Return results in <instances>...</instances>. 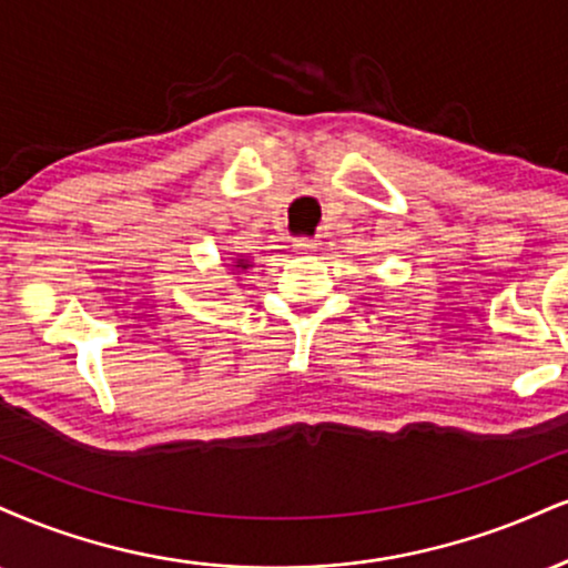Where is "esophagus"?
<instances>
[{"instance_id":"obj_1","label":"esophagus","mask_w":568,"mask_h":568,"mask_svg":"<svg viewBox=\"0 0 568 568\" xmlns=\"http://www.w3.org/2000/svg\"><path fill=\"white\" fill-rule=\"evenodd\" d=\"M293 251H296L298 256H310L317 251V241H306V237H302V241L293 243Z\"/></svg>"}]
</instances>
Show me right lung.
Wrapping results in <instances>:
<instances>
[{
    "instance_id": "obj_1",
    "label": "right lung",
    "mask_w": 568,
    "mask_h": 568,
    "mask_svg": "<svg viewBox=\"0 0 568 568\" xmlns=\"http://www.w3.org/2000/svg\"><path fill=\"white\" fill-rule=\"evenodd\" d=\"M227 266H232V270H235V272H248L254 264H251L248 256H237V258H232Z\"/></svg>"
}]
</instances>
